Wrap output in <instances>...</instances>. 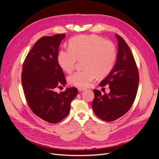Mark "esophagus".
<instances>
[{
    "label": "esophagus",
    "mask_w": 159,
    "mask_h": 159,
    "mask_svg": "<svg viewBox=\"0 0 159 159\" xmlns=\"http://www.w3.org/2000/svg\"><path fill=\"white\" fill-rule=\"evenodd\" d=\"M85 89H86V88H78V91H80V92H81V91H83Z\"/></svg>",
    "instance_id": "1"
}]
</instances>
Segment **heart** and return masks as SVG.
I'll return each instance as SVG.
<instances>
[{"instance_id":"1","label":"heart","mask_w":159,"mask_h":159,"mask_svg":"<svg viewBox=\"0 0 159 159\" xmlns=\"http://www.w3.org/2000/svg\"><path fill=\"white\" fill-rule=\"evenodd\" d=\"M117 50L109 40L96 35H80L72 38L69 48L60 50L57 61L61 68L71 73L78 60L83 59L84 70L70 76V84L78 87H87L97 77L108 75L115 66Z\"/></svg>"}]
</instances>
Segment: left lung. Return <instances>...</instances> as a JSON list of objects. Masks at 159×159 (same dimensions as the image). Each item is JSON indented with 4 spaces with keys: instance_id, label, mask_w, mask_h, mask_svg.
Wrapping results in <instances>:
<instances>
[{
    "instance_id": "left-lung-1",
    "label": "left lung",
    "mask_w": 159,
    "mask_h": 159,
    "mask_svg": "<svg viewBox=\"0 0 159 159\" xmlns=\"http://www.w3.org/2000/svg\"><path fill=\"white\" fill-rule=\"evenodd\" d=\"M118 40L117 60L113 70L99 85L109 86L110 92L102 95L94 89L92 108L95 114L105 121H115L125 114L135 99L139 86V71L135 60L123 38L116 34Z\"/></svg>"
}]
</instances>
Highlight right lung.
I'll return each instance as SVG.
<instances>
[{
  "label": "right lung",
  "instance_id": "add662e5",
  "mask_svg": "<svg viewBox=\"0 0 159 159\" xmlns=\"http://www.w3.org/2000/svg\"><path fill=\"white\" fill-rule=\"evenodd\" d=\"M65 34L40 38L22 65V84L32 111L44 121L56 123L68 115L70 104L78 94L76 88L57 93L54 89L66 81L57 61L58 48Z\"/></svg>",
  "mask_w": 159,
  "mask_h": 159
}]
</instances>
